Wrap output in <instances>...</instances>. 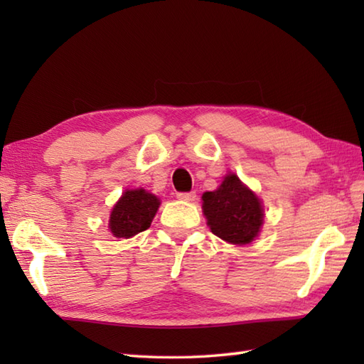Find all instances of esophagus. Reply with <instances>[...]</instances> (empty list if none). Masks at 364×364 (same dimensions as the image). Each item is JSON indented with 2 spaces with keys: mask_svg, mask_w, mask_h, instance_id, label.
Segmentation results:
<instances>
[{
  "mask_svg": "<svg viewBox=\"0 0 364 364\" xmlns=\"http://www.w3.org/2000/svg\"><path fill=\"white\" fill-rule=\"evenodd\" d=\"M176 197L180 200H184V202H194L197 194L196 192H178Z\"/></svg>",
  "mask_w": 364,
  "mask_h": 364,
  "instance_id": "obj_1",
  "label": "esophagus"
}]
</instances>
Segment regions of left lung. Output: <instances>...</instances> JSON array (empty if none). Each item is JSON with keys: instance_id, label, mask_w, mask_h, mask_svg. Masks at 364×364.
Listing matches in <instances>:
<instances>
[{"instance_id": "1", "label": "left lung", "mask_w": 364, "mask_h": 364, "mask_svg": "<svg viewBox=\"0 0 364 364\" xmlns=\"http://www.w3.org/2000/svg\"><path fill=\"white\" fill-rule=\"evenodd\" d=\"M203 213L213 233L231 244H249L262 223L258 197L233 173L223 178L220 188L203 194Z\"/></svg>"}]
</instances>
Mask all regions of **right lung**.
<instances>
[{
	"instance_id": "1",
	"label": "right lung",
	"mask_w": 364,
	"mask_h": 364,
	"mask_svg": "<svg viewBox=\"0 0 364 364\" xmlns=\"http://www.w3.org/2000/svg\"><path fill=\"white\" fill-rule=\"evenodd\" d=\"M159 208V200L144 189L127 191L114 206L109 230L117 237H131L149 230Z\"/></svg>"
}]
</instances>
